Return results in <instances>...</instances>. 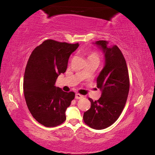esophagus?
Returning a JSON list of instances; mask_svg holds the SVG:
<instances>
[{
	"instance_id": "1",
	"label": "esophagus",
	"mask_w": 155,
	"mask_h": 155,
	"mask_svg": "<svg viewBox=\"0 0 155 155\" xmlns=\"http://www.w3.org/2000/svg\"><path fill=\"white\" fill-rule=\"evenodd\" d=\"M83 97L84 96L83 95H81V94H76V95H75L76 99H81V98H83Z\"/></svg>"
}]
</instances>
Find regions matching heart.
Returning <instances> with one entry per match:
<instances>
[{"mask_svg":"<svg viewBox=\"0 0 155 155\" xmlns=\"http://www.w3.org/2000/svg\"><path fill=\"white\" fill-rule=\"evenodd\" d=\"M88 59H98V54L96 52H91L89 55Z\"/></svg>","mask_w":155,"mask_h":155,"instance_id":"obj_1","label":"heart"}]
</instances>
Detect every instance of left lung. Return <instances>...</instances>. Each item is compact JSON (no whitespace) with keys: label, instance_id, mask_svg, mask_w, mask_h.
I'll return each mask as SVG.
<instances>
[{"label":"left lung","instance_id":"obj_1","mask_svg":"<svg viewBox=\"0 0 155 155\" xmlns=\"http://www.w3.org/2000/svg\"><path fill=\"white\" fill-rule=\"evenodd\" d=\"M94 44L104 54V65L96 79L102 94L98 101L89 98L91 108L84 113L83 120L91 128L101 130L118 119L127 102L130 83L127 63L118 47L104 40Z\"/></svg>","mask_w":155,"mask_h":155}]
</instances>
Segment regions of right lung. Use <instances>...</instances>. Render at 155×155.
<instances>
[{
  "label": "right lung",
  "instance_id": "right-lung-1",
  "mask_svg": "<svg viewBox=\"0 0 155 155\" xmlns=\"http://www.w3.org/2000/svg\"><path fill=\"white\" fill-rule=\"evenodd\" d=\"M78 43L48 40L33 50L26 66L23 90L31 115L46 127L62 124L65 111L74 98L72 91L65 92L55 86L57 77L66 71L69 57Z\"/></svg>",
  "mask_w": 155,
  "mask_h": 155
}]
</instances>
